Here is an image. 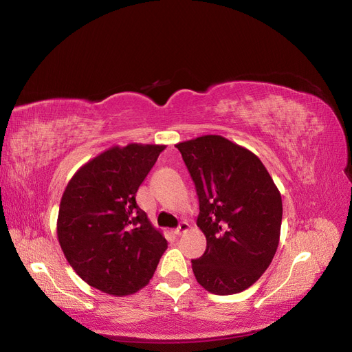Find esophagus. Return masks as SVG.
<instances>
[{
    "mask_svg": "<svg viewBox=\"0 0 352 352\" xmlns=\"http://www.w3.org/2000/svg\"><path fill=\"white\" fill-rule=\"evenodd\" d=\"M188 230H189V224L184 221V223H180V224H179V227H177V228H175V232H173V233H175L176 236H180L182 233L188 232Z\"/></svg>",
    "mask_w": 352,
    "mask_h": 352,
    "instance_id": "esophagus-1",
    "label": "esophagus"
}]
</instances>
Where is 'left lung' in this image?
Instances as JSON below:
<instances>
[{"label":"left lung","mask_w":352,"mask_h":352,"mask_svg":"<svg viewBox=\"0 0 352 352\" xmlns=\"http://www.w3.org/2000/svg\"><path fill=\"white\" fill-rule=\"evenodd\" d=\"M199 199L197 224L207 249L192 261L197 281L218 296L241 293L271 265L283 201L262 162L221 135L176 144Z\"/></svg>","instance_id":"8db88e82"}]
</instances>
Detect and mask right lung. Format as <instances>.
<instances>
[{
	"mask_svg": "<svg viewBox=\"0 0 352 352\" xmlns=\"http://www.w3.org/2000/svg\"><path fill=\"white\" fill-rule=\"evenodd\" d=\"M166 145L112 147L78 168L64 190L56 233L81 280L112 296L147 285L167 249L135 201Z\"/></svg>",
	"mask_w": 352,
	"mask_h": 352,
	"instance_id": "add662e5",
	"label": "right lung"
}]
</instances>
